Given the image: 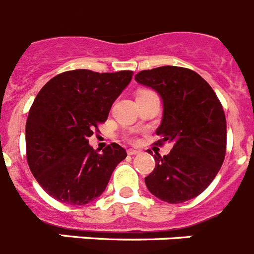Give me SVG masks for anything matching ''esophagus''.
I'll use <instances>...</instances> for the list:
<instances>
[{"label": "esophagus", "instance_id": "esophagus-1", "mask_svg": "<svg viewBox=\"0 0 254 254\" xmlns=\"http://www.w3.org/2000/svg\"><path fill=\"white\" fill-rule=\"evenodd\" d=\"M140 150H136V149H128L127 150V154L128 155H137V154H140Z\"/></svg>", "mask_w": 254, "mask_h": 254}]
</instances>
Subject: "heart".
I'll return each instance as SVG.
<instances>
[{
  "label": "heart",
  "mask_w": 254,
  "mask_h": 254,
  "mask_svg": "<svg viewBox=\"0 0 254 254\" xmlns=\"http://www.w3.org/2000/svg\"><path fill=\"white\" fill-rule=\"evenodd\" d=\"M143 91H145V90H143ZM140 93H141V91H140ZM126 140H127V141H133V137H132L131 134H127V136H126Z\"/></svg>",
  "instance_id": "heart-1"
}]
</instances>
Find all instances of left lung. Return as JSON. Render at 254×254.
<instances>
[{"instance_id":"left-lung-1","label":"left lung","mask_w":254,"mask_h":254,"mask_svg":"<svg viewBox=\"0 0 254 254\" xmlns=\"http://www.w3.org/2000/svg\"><path fill=\"white\" fill-rule=\"evenodd\" d=\"M136 81L160 94L163 121L156 145L172 142L155 169L145 178L147 190L169 203H181L201 194L214 181L226 152V120L212 87L197 72L177 66L143 69Z\"/></svg>"}]
</instances>
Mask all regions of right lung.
<instances>
[{
    "instance_id": "add662e5",
    "label": "right lung",
    "mask_w": 254,
    "mask_h": 254,
    "mask_svg": "<svg viewBox=\"0 0 254 254\" xmlns=\"http://www.w3.org/2000/svg\"><path fill=\"white\" fill-rule=\"evenodd\" d=\"M132 75L72 69L40 89L26 121V160L49 196L67 205H85L104 192L127 152L113 142L99 154L89 137L107 121Z\"/></svg>"
}]
</instances>
